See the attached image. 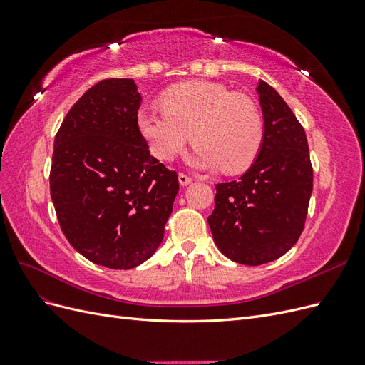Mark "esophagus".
<instances>
[{"label": "esophagus", "instance_id": "1", "mask_svg": "<svg viewBox=\"0 0 365 365\" xmlns=\"http://www.w3.org/2000/svg\"><path fill=\"white\" fill-rule=\"evenodd\" d=\"M178 181H180V184L181 185H187V184H190L192 182V178L187 173H184V172H180L178 173Z\"/></svg>", "mask_w": 365, "mask_h": 365}]
</instances>
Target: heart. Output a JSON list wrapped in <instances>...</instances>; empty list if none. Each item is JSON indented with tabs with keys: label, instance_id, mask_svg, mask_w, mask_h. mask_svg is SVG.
Segmentation results:
<instances>
[{
	"label": "heart",
	"instance_id": "b5f03b06",
	"mask_svg": "<svg viewBox=\"0 0 365 365\" xmlns=\"http://www.w3.org/2000/svg\"><path fill=\"white\" fill-rule=\"evenodd\" d=\"M163 111L140 109L137 126L148 149L160 161H172L193 141L195 163L224 173L248 169L263 140L257 103L225 85L192 81L161 97Z\"/></svg>",
	"mask_w": 365,
	"mask_h": 365
}]
</instances>
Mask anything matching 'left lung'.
Here are the masks:
<instances>
[{"label":"left lung","instance_id":"obj_1","mask_svg":"<svg viewBox=\"0 0 365 365\" xmlns=\"http://www.w3.org/2000/svg\"><path fill=\"white\" fill-rule=\"evenodd\" d=\"M264 120L256 161L239 180L216 184L208 225L220 252L257 267L282 257L304 228L314 170L306 132L267 82L257 85Z\"/></svg>","mask_w":365,"mask_h":365}]
</instances>
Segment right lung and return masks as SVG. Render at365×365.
<instances>
[{"label":"right lung","instance_id":"obj_1","mask_svg":"<svg viewBox=\"0 0 365 365\" xmlns=\"http://www.w3.org/2000/svg\"><path fill=\"white\" fill-rule=\"evenodd\" d=\"M132 79L91 86L54 137L50 195L62 233L96 264L130 269L157 251L180 182L150 155Z\"/></svg>","mask_w":365,"mask_h":365}]
</instances>
